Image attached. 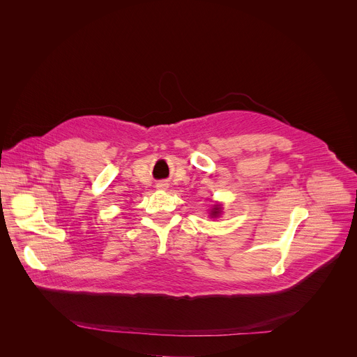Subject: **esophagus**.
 Masks as SVG:
<instances>
[{
  "instance_id": "1",
  "label": "esophagus",
  "mask_w": 357,
  "mask_h": 357,
  "mask_svg": "<svg viewBox=\"0 0 357 357\" xmlns=\"http://www.w3.org/2000/svg\"><path fill=\"white\" fill-rule=\"evenodd\" d=\"M156 188H158V190H166V188H167V184L163 183V181H160V183L156 184Z\"/></svg>"
}]
</instances>
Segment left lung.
<instances>
[{"mask_svg":"<svg viewBox=\"0 0 357 357\" xmlns=\"http://www.w3.org/2000/svg\"><path fill=\"white\" fill-rule=\"evenodd\" d=\"M218 213H220V210H218V207H215V208L213 210V213H211V214H213V215H217Z\"/></svg>","mask_w":357,"mask_h":357,"instance_id":"8db88e82","label":"left lung"}]
</instances>
